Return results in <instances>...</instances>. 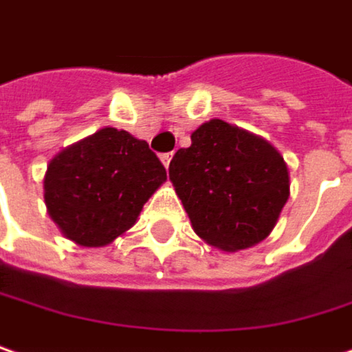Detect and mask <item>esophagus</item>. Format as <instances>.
Wrapping results in <instances>:
<instances>
[{
    "instance_id": "esophagus-1",
    "label": "esophagus",
    "mask_w": 352,
    "mask_h": 352,
    "mask_svg": "<svg viewBox=\"0 0 352 352\" xmlns=\"http://www.w3.org/2000/svg\"><path fill=\"white\" fill-rule=\"evenodd\" d=\"M171 159H173V153H163L161 155V161H163V165L169 169V163H171Z\"/></svg>"
}]
</instances>
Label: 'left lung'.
<instances>
[{"label":"left lung","mask_w":352,"mask_h":352,"mask_svg":"<svg viewBox=\"0 0 352 352\" xmlns=\"http://www.w3.org/2000/svg\"><path fill=\"white\" fill-rule=\"evenodd\" d=\"M169 179L193 231L227 253L269 237L291 195L279 151L267 139L221 119L191 133V145L169 163Z\"/></svg>","instance_id":"obj_1"}]
</instances>
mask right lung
<instances>
[{
  "instance_id": "1",
  "label": "right lung",
  "mask_w": 352,
  "mask_h": 352,
  "mask_svg": "<svg viewBox=\"0 0 352 352\" xmlns=\"http://www.w3.org/2000/svg\"><path fill=\"white\" fill-rule=\"evenodd\" d=\"M167 173L149 145L103 127L47 163L43 199L53 223L81 247H103L129 231Z\"/></svg>"
}]
</instances>
